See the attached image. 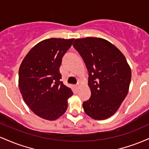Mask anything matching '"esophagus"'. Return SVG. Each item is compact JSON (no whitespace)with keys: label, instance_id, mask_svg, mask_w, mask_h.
I'll return each instance as SVG.
<instances>
[{"label":"esophagus","instance_id":"obj_1","mask_svg":"<svg viewBox=\"0 0 149 149\" xmlns=\"http://www.w3.org/2000/svg\"><path fill=\"white\" fill-rule=\"evenodd\" d=\"M76 88L77 90H78V89H79V88H80V85H77L76 86Z\"/></svg>","mask_w":149,"mask_h":149}]
</instances>
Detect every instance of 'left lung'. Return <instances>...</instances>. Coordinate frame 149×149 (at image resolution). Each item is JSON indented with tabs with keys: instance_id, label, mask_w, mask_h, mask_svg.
Returning a JSON list of instances; mask_svg holds the SVG:
<instances>
[{
	"instance_id": "8db88e82",
	"label": "left lung",
	"mask_w": 149,
	"mask_h": 149,
	"mask_svg": "<svg viewBox=\"0 0 149 149\" xmlns=\"http://www.w3.org/2000/svg\"><path fill=\"white\" fill-rule=\"evenodd\" d=\"M73 46L83 59L89 73L91 97L83 102L84 111L95 120L109 118L127 96L130 66L120 50L104 38H77Z\"/></svg>"
}]
</instances>
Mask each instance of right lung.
Masks as SVG:
<instances>
[{
    "instance_id": "right-lung-1",
    "label": "right lung",
    "mask_w": 149,
    "mask_h": 149,
    "mask_svg": "<svg viewBox=\"0 0 149 149\" xmlns=\"http://www.w3.org/2000/svg\"><path fill=\"white\" fill-rule=\"evenodd\" d=\"M74 38L45 39L34 45L19 69V88L23 100L36 115L55 120L66 112L71 88L60 81L61 59Z\"/></svg>"
}]
</instances>
